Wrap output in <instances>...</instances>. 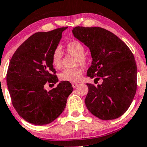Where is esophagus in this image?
Listing matches in <instances>:
<instances>
[{
	"instance_id": "esophagus-1",
	"label": "esophagus",
	"mask_w": 147,
	"mask_h": 147,
	"mask_svg": "<svg viewBox=\"0 0 147 147\" xmlns=\"http://www.w3.org/2000/svg\"><path fill=\"white\" fill-rule=\"evenodd\" d=\"M72 87H73V88H76L78 86V84H77V83H72Z\"/></svg>"
}]
</instances>
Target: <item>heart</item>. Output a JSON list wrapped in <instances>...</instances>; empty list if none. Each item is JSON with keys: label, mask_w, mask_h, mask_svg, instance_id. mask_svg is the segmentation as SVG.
<instances>
[{"label": "heart", "mask_w": 147, "mask_h": 147, "mask_svg": "<svg viewBox=\"0 0 147 147\" xmlns=\"http://www.w3.org/2000/svg\"><path fill=\"white\" fill-rule=\"evenodd\" d=\"M65 50L70 55L75 56V64L76 65H86L88 62V58L84 54L85 48L81 42L78 41H72L65 46ZM52 65L57 69L61 67L62 53L59 48L55 49L52 55ZM83 72L82 66H77L73 68L65 69L59 75V78L62 81L75 82H78L81 78Z\"/></svg>", "instance_id": "obj_1"}]
</instances>
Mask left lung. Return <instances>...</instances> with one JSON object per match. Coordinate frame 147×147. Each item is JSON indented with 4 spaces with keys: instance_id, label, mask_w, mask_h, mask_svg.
<instances>
[{
    "instance_id": "obj_1",
    "label": "left lung",
    "mask_w": 147,
    "mask_h": 147,
    "mask_svg": "<svg viewBox=\"0 0 147 147\" xmlns=\"http://www.w3.org/2000/svg\"><path fill=\"white\" fill-rule=\"evenodd\" d=\"M72 34L90 49L92 61L88 77L102 78L97 86L86 84L87 109L103 120L122 116L132 103L137 89V65L134 56L124 41L99 27H75Z\"/></svg>"
}]
</instances>
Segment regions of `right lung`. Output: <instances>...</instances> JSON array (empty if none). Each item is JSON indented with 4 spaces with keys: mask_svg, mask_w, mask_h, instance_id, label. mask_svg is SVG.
Wrapping results in <instances>:
<instances>
[{
    "mask_svg": "<svg viewBox=\"0 0 147 147\" xmlns=\"http://www.w3.org/2000/svg\"><path fill=\"white\" fill-rule=\"evenodd\" d=\"M65 28L47 32H36L18 47L10 60L7 85L13 106L27 122L35 125L48 124L64 111L67 99L73 90L71 84L60 82L47 91V82L56 84L52 55Z\"/></svg>",
    "mask_w": 147,
    "mask_h": 147,
    "instance_id": "add662e5",
    "label": "right lung"
}]
</instances>
